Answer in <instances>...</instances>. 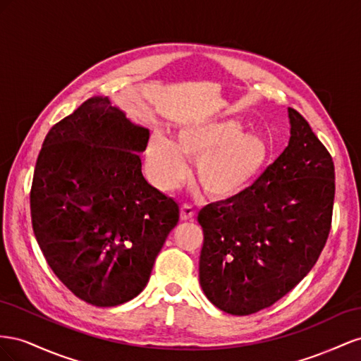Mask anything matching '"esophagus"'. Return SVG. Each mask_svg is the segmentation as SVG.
Segmentation results:
<instances>
[{"label":"esophagus","instance_id":"1","mask_svg":"<svg viewBox=\"0 0 361 361\" xmlns=\"http://www.w3.org/2000/svg\"><path fill=\"white\" fill-rule=\"evenodd\" d=\"M195 216H197V209H195L193 205L189 204V202L183 204V219L184 221H193Z\"/></svg>","mask_w":361,"mask_h":361}]
</instances>
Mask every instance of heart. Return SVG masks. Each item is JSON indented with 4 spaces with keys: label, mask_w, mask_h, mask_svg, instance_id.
<instances>
[{
    "label": "heart",
    "mask_w": 361,
    "mask_h": 361,
    "mask_svg": "<svg viewBox=\"0 0 361 361\" xmlns=\"http://www.w3.org/2000/svg\"><path fill=\"white\" fill-rule=\"evenodd\" d=\"M266 143L254 131H242L233 119L195 122L181 127L175 143L154 137L151 160L163 186H173L186 171L183 156L197 160V177L216 197H230L248 186L266 159Z\"/></svg>",
    "instance_id": "obj_1"
}]
</instances>
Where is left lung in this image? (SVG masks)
Wrapping results in <instances>:
<instances>
[{
    "label": "left lung",
    "instance_id": "left-lung-1",
    "mask_svg": "<svg viewBox=\"0 0 361 361\" xmlns=\"http://www.w3.org/2000/svg\"><path fill=\"white\" fill-rule=\"evenodd\" d=\"M289 111V145L252 186L205 205L200 284L219 310L246 316L289 293L321 255L331 228L333 157Z\"/></svg>",
    "mask_w": 361,
    "mask_h": 361
}]
</instances>
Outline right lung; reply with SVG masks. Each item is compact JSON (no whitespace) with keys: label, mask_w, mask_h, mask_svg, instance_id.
<instances>
[{"label":"right lung","mask_w":361,"mask_h":361,"mask_svg":"<svg viewBox=\"0 0 361 361\" xmlns=\"http://www.w3.org/2000/svg\"><path fill=\"white\" fill-rule=\"evenodd\" d=\"M149 130L107 97L85 101L48 131L39 149L30 212L51 269L92 305L137 296L180 221V207L142 173Z\"/></svg>","instance_id":"obj_1"}]
</instances>
